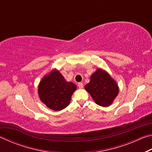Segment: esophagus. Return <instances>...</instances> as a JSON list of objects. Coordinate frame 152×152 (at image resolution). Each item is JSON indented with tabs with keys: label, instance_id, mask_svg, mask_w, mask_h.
Here are the masks:
<instances>
[{
	"label": "esophagus",
	"instance_id": "1",
	"mask_svg": "<svg viewBox=\"0 0 152 152\" xmlns=\"http://www.w3.org/2000/svg\"><path fill=\"white\" fill-rule=\"evenodd\" d=\"M78 86L79 88H83L84 85H83V84L82 83V82H79V83L78 84Z\"/></svg>",
	"mask_w": 152,
	"mask_h": 152
}]
</instances>
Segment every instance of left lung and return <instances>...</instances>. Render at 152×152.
Listing matches in <instances>:
<instances>
[{
  "instance_id": "obj_1",
  "label": "left lung",
  "mask_w": 152,
  "mask_h": 152,
  "mask_svg": "<svg viewBox=\"0 0 152 152\" xmlns=\"http://www.w3.org/2000/svg\"><path fill=\"white\" fill-rule=\"evenodd\" d=\"M84 88L95 103L103 107L111 105L119 91L117 82L106 70L100 68L92 74Z\"/></svg>"
}]
</instances>
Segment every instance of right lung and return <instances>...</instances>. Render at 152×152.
<instances>
[{
  "label": "right lung",
  "instance_id": "obj_1",
  "mask_svg": "<svg viewBox=\"0 0 152 152\" xmlns=\"http://www.w3.org/2000/svg\"><path fill=\"white\" fill-rule=\"evenodd\" d=\"M77 88L73 82H68L56 68L43 77L38 86V95L49 109L59 111L70 104L72 95Z\"/></svg>",
  "mask_w": 152,
  "mask_h": 152
}]
</instances>
